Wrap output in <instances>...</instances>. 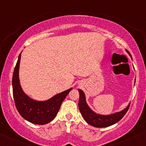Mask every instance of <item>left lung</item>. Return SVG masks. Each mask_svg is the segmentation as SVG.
I'll use <instances>...</instances> for the list:
<instances>
[{"mask_svg":"<svg viewBox=\"0 0 146 146\" xmlns=\"http://www.w3.org/2000/svg\"><path fill=\"white\" fill-rule=\"evenodd\" d=\"M127 52L131 57L129 51L127 50ZM78 91L80 94V99L79 102H78L80 111L86 122L96 127H109V126L112 125L118 122L125 116L126 112L129 110V105H130V103H129L128 106L121 111L116 112V113H112L110 115L104 116V115L97 114L96 113L93 111L86 104L85 95H84V92L81 89H78Z\"/></svg>","mask_w":146,"mask_h":146,"instance_id":"1","label":"left lung"}]
</instances>
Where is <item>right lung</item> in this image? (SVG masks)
Returning a JSON list of instances; mask_svg holds the SVG:
<instances>
[{"label": "right lung", "mask_w": 146, "mask_h": 146, "mask_svg": "<svg viewBox=\"0 0 146 146\" xmlns=\"http://www.w3.org/2000/svg\"><path fill=\"white\" fill-rule=\"evenodd\" d=\"M21 55L19 56L12 76V89L16 107L21 116L29 122L44 125L52 121L58 113L62 102L72 88L57 94L46 101H36L28 97L20 85L19 78Z\"/></svg>", "instance_id": "obj_1"}]
</instances>
